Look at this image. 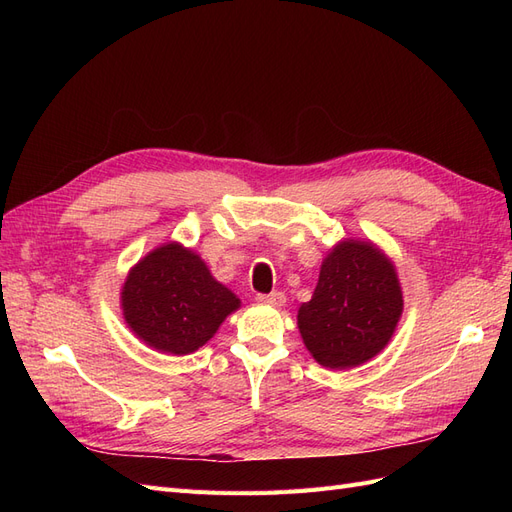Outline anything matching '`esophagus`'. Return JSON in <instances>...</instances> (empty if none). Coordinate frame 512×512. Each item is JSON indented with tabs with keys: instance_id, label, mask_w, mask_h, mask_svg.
<instances>
[{
	"instance_id": "esophagus-1",
	"label": "esophagus",
	"mask_w": 512,
	"mask_h": 512,
	"mask_svg": "<svg viewBox=\"0 0 512 512\" xmlns=\"http://www.w3.org/2000/svg\"><path fill=\"white\" fill-rule=\"evenodd\" d=\"M256 299H258L260 303H269V305H275V307H282V305L286 303L284 292H280V290H273V292H269V294H258Z\"/></svg>"
}]
</instances>
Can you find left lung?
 <instances>
[{"mask_svg":"<svg viewBox=\"0 0 512 512\" xmlns=\"http://www.w3.org/2000/svg\"><path fill=\"white\" fill-rule=\"evenodd\" d=\"M404 309L389 258L365 241H342L324 258L312 301L299 307V331L314 359L331 369L376 356Z\"/></svg>","mask_w":512,"mask_h":512,"instance_id":"1","label":"left lung"}]
</instances>
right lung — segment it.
<instances>
[{"mask_svg": "<svg viewBox=\"0 0 512 512\" xmlns=\"http://www.w3.org/2000/svg\"><path fill=\"white\" fill-rule=\"evenodd\" d=\"M121 307L128 327L147 346L190 354L209 342L239 299L213 280L200 256L166 243L130 271Z\"/></svg>", "mask_w": 512, "mask_h": 512, "instance_id": "add662e5", "label": "right lung"}]
</instances>
